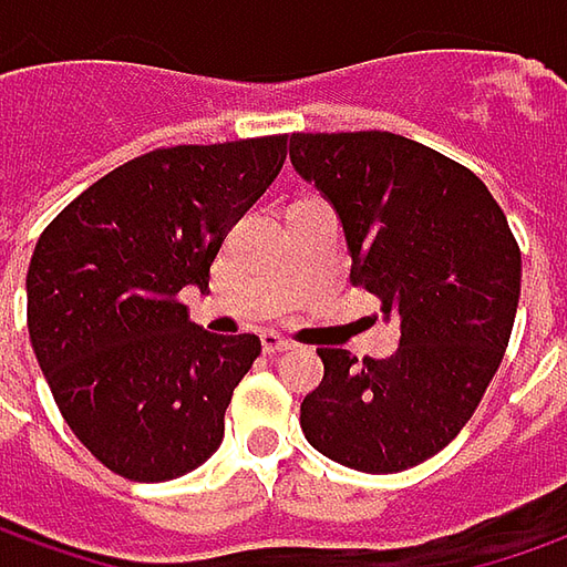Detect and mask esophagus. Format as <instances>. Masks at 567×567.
Returning <instances> with one entry per match:
<instances>
[{
	"label": "esophagus",
	"mask_w": 567,
	"mask_h": 567,
	"mask_svg": "<svg viewBox=\"0 0 567 567\" xmlns=\"http://www.w3.org/2000/svg\"><path fill=\"white\" fill-rule=\"evenodd\" d=\"M260 344H264V350H267V353H282V350L295 348V344H291L288 338H282L279 332H264L260 334Z\"/></svg>",
	"instance_id": "esophagus-1"
}]
</instances>
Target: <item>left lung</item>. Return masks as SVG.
Masks as SVG:
<instances>
[{
	"label": "left lung",
	"mask_w": 567,
	"mask_h": 567,
	"mask_svg": "<svg viewBox=\"0 0 567 567\" xmlns=\"http://www.w3.org/2000/svg\"><path fill=\"white\" fill-rule=\"evenodd\" d=\"M295 171L344 223L350 282L400 319L388 360L319 348L326 375L300 429L329 460L391 475L441 453L509 348L522 251L468 167L396 133H295Z\"/></svg>",
	"instance_id": "8db88e82"
}]
</instances>
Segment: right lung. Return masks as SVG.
<instances>
[{
	"label": "right lung",
	"mask_w": 567,
	"mask_h": 567,
	"mask_svg": "<svg viewBox=\"0 0 567 567\" xmlns=\"http://www.w3.org/2000/svg\"><path fill=\"white\" fill-rule=\"evenodd\" d=\"M288 136L138 154L80 192L27 269V329L76 441L114 475L157 484L217 453L257 334L192 326L223 238L285 164Z\"/></svg>",
	"instance_id": "obj_1"
}]
</instances>
